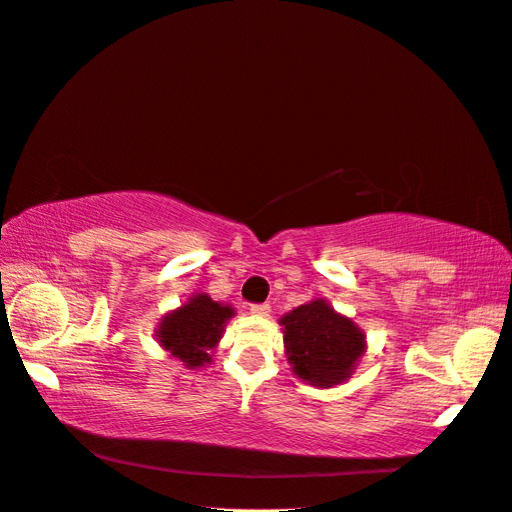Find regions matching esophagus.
<instances>
[{
	"label": "esophagus",
	"instance_id": "1",
	"mask_svg": "<svg viewBox=\"0 0 512 512\" xmlns=\"http://www.w3.org/2000/svg\"><path fill=\"white\" fill-rule=\"evenodd\" d=\"M251 315L255 317H268L270 315V304H251Z\"/></svg>",
	"mask_w": 512,
	"mask_h": 512
}]
</instances>
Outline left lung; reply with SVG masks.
<instances>
[{"label": "left lung", "instance_id": "left-lung-1", "mask_svg": "<svg viewBox=\"0 0 512 512\" xmlns=\"http://www.w3.org/2000/svg\"><path fill=\"white\" fill-rule=\"evenodd\" d=\"M293 374L321 389L344 383L366 353V334L325 300L293 308L280 319Z\"/></svg>", "mask_w": 512, "mask_h": 512}]
</instances>
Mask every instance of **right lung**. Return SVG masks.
Segmentation results:
<instances>
[{
    "label": "right lung",
    "instance_id": "add662e5",
    "mask_svg": "<svg viewBox=\"0 0 512 512\" xmlns=\"http://www.w3.org/2000/svg\"><path fill=\"white\" fill-rule=\"evenodd\" d=\"M236 315L229 304L214 302L208 293H195L187 304L168 312L157 325V340L183 366L195 370L212 361L225 323Z\"/></svg>",
    "mask_w": 512,
    "mask_h": 512
}]
</instances>
